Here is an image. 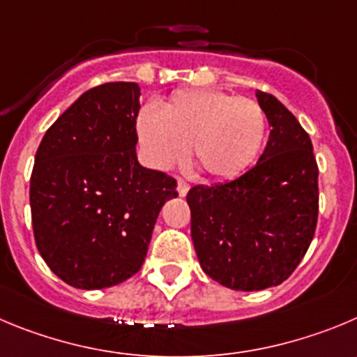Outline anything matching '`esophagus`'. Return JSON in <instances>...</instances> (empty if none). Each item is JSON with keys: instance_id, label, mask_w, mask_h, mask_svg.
Segmentation results:
<instances>
[{"instance_id": "34e87169", "label": "esophagus", "mask_w": 357, "mask_h": 357, "mask_svg": "<svg viewBox=\"0 0 357 357\" xmlns=\"http://www.w3.org/2000/svg\"><path fill=\"white\" fill-rule=\"evenodd\" d=\"M190 190V185L186 181H183V179H178V194L179 197H185L186 194H188Z\"/></svg>"}]
</instances>
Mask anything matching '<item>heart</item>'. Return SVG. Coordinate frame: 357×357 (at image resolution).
Returning a JSON list of instances; mask_svg holds the SVG:
<instances>
[{
  "label": "heart",
  "mask_w": 357,
  "mask_h": 357,
  "mask_svg": "<svg viewBox=\"0 0 357 357\" xmlns=\"http://www.w3.org/2000/svg\"><path fill=\"white\" fill-rule=\"evenodd\" d=\"M139 144L156 169L188 155L213 179L245 174L264 146L266 114L255 100L213 88L179 89L158 112L144 107L135 121Z\"/></svg>",
  "instance_id": "obj_1"
}]
</instances>
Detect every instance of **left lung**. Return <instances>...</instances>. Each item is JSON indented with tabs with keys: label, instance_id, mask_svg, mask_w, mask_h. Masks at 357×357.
<instances>
[{
	"label": "left lung",
	"instance_id": "8db88e82",
	"mask_svg": "<svg viewBox=\"0 0 357 357\" xmlns=\"http://www.w3.org/2000/svg\"><path fill=\"white\" fill-rule=\"evenodd\" d=\"M271 132L254 167L186 195L192 241L209 278L232 291H262L292 275L314 239L319 169L308 133L284 103L255 91Z\"/></svg>",
	"mask_w": 357,
	"mask_h": 357
}]
</instances>
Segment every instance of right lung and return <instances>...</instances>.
Listing matches in <instances>:
<instances>
[{"instance_id":"obj_1","label":"right lung","mask_w":357,"mask_h":357,"mask_svg":"<svg viewBox=\"0 0 357 357\" xmlns=\"http://www.w3.org/2000/svg\"><path fill=\"white\" fill-rule=\"evenodd\" d=\"M141 88L107 82L82 93L45 132L29 204L36 248L75 289L118 285L141 269L176 179L142 167L135 119Z\"/></svg>"}]
</instances>
